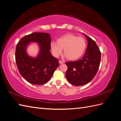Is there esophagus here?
<instances>
[{"instance_id":"34e87169","label":"esophagus","mask_w":121,"mask_h":121,"mask_svg":"<svg viewBox=\"0 0 121 121\" xmlns=\"http://www.w3.org/2000/svg\"><path fill=\"white\" fill-rule=\"evenodd\" d=\"M64 63V62L63 61H61V60H59V63L60 64H63Z\"/></svg>"}]
</instances>
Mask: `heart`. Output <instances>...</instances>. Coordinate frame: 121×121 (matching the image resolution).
Wrapping results in <instances>:
<instances>
[{
    "mask_svg": "<svg viewBox=\"0 0 121 121\" xmlns=\"http://www.w3.org/2000/svg\"><path fill=\"white\" fill-rule=\"evenodd\" d=\"M86 42L83 37H77L72 34L65 35L58 38L57 42L52 41L50 47L53 54L58 57L63 52L65 56L70 60H76L81 57L86 48Z\"/></svg>",
    "mask_w": 121,
    "mask_h": 121,
    "instance_id": "obj_1",
    "label": "heart"
}]
</instances>
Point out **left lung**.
I'll return each instance as SVG.
<instances>
[{
	"instance_id": "obj_1",
	"label": "left lung",
	"mask_w": 121,
	"mask_h": 121,
	"mask_svg": "<svg viewBox=\"0 0 121 121\" xmlns=\"http://www.w3.org/2000/svg\"><path fill=\"white\" fill-rule=\"evenodd\" d=\"M85 54L81 59L65 63L68 69L65 77L68 81L75 86H82L88 83L96 74L100 63L101 52L96 43L88 36Z\"/></svg>"
}]
</instances>
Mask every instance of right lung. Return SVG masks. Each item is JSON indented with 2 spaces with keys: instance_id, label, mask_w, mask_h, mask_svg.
Masks as SVG:
<instances>
[{
  "instance_id": "right-lung-1",
  "label": "right lung",
  "mask_w": 121,
  "mask_h": 121,
  "mask_svg": "<svg viewBox=\"0 0 121 121\" xmlns=\"http://www.w3.org/2000/svg\"><path fill=\"white\" fill-rule=\"evenodd\" d=\"M51 40L48 33L36 32L24 36L17 44L15 57L18 70L29 83L35 85L46 83L59 65L58 60L50 52ZM32 42L39 46L36 58L30 57L26 52L27 46Z\"/></svg>"
}]
</instances>
